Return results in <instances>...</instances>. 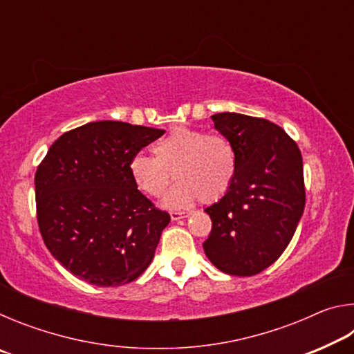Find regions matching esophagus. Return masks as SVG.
I'll return each instance as SVG.
<instances>
[{"mask_svg": "<svg viewBox=\"0 0 354 354\" xmlns=\"http://www.w3.org/2000/svg\"><path fill=\"white\" fill-rule=\"evenodd\" d=\"M170 217H171L173 221H178V220H181V218H187L189 214L187 212H171Z\"/></svg>", "mask_w": 354, "mask_h": 354, "instance_id": "obj_1", "label": "esophagus"}]
</instances>
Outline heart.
<instances>
[{
  "mask_svg": "<svg viewBox=\"0 0 354 354\" xmlns=\"http://www.w3.org/2000/svg\"><path fill=\"white\" fill-rule=\"evenodd\" d=\"M153 156H131L128 171L136 189L159 198L173 176L178 183L167 192L162 205L184 209L196 200L214 203L230 190L237 171L232 143L221 134L201 129L176 128L153 147Z\"/></svg>",
  "mask_w": 354,
  "mask_h": 354,
  "instance_id": "b5f03b06",
  "label": "heart"
}]
</instances>
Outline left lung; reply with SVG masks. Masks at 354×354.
Segmentation results:
<instances>
[{"mask_svg":"<svg viewBox=\"0 0 354 354\" xmlns=\"http://www.w3.org/2000/svg\"><path fill=\"white\" fill-rule=\"evenodd\" d=\"M212 120L236 149L237 171L221 200L205 209L212 230L203 248L223 273L253 277L270 267L295 234L306 201L303 158L268 120L236 112Z\"/></svg>","mask_w":354,"mask_h":354,"instance_id":"8db88e82","label":"left lung"}]
</instances>
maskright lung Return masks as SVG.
<instances>
[{
    "mask_svg": "<svg viewBox=\"0 0 354 354\" xmlns=\"http://www.w3.org/2000/svg\"><path fill=\"white\" fill-rule=\"evenodd\" d=\"M164 129L91 122L62 134L35 171V205L46 248L75 277L98 287L147 270L170 215L131 181V156Z\"/></svg>",
    "mask_w": 354,
    "mask_h": 354,
    "instance_id": "right-lung-1",
    "label": "right lung"
}]
</instances>
